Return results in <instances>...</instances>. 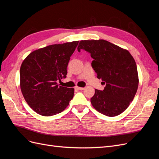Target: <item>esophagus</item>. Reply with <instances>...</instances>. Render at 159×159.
I'll use <instances>...</instances> for the list:
<instances>
[{
    "instance_id": "1",
    "label": "esophagus",
    "mask_w": 159,
    "mask_h": 159,
    "mask_svg": "<svg viewBox=\"0 0 159 159\" xmlns=\"http://www.w3.org/2000/svg\"><path fill=\"white\" fill-rule=\"evenodd\" d=\"M76 89L78 90H84L85 88H81V87H78V86H76V87L75 88Z\"/></svg>"
}]
</instances>
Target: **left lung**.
Returning <instances> with one entry per match:
<instances>
[{
	"label": "left lung",
	"instance_id": "left-lung-1",
	"mask_svg": "<svg viewBox=\"0 0 159 159\" xmlns=\"http://www.w3.org/2000/svg\"><path fill=\"white\" fill-rule=\"evenodd\" d=\"M84 49L93 59L91 66L98 79L105 84L103 91L95 89L92 106L102 114L114 117L125 110L138 89L137 65L129 52L107 40H81L78 52Z\"/></svg>",
	"mask_w": 159,
	"mask_h": 159
}]
</instances>
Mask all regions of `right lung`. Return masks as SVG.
<instances>
[{"label": "right lung", "instance_id": "1", "mask_svg": "<svg viewBox=\"0 0 159 159\" xmlns=\"http://www.w3.org/2000/svg\"><path fill=\"white\" fill-rule=\"evenodd\" d=\"M79 41L56 44L32 52L20 70V86L26 103L36 113L52 116L61 113L73 98L74 89L59 86L66 78L70 57Z\"/></svg>", "mask_w": 159, "mask_h": 159}]
</instances>
